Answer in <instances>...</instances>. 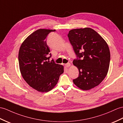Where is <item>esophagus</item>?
<instances>
[{"label": "esophagus", "instance_id": "obj_1", "mask_svg": "<svg viewBox=\"0 0 123 123\" xmlns=\"http://www.w3.org/2000/svg\"><path fill=\"white\" fill-rule=\"evenodd\" d=\"M65 66L66 67H70V64L69 63V62H68V63H67V64H65Z\"/></svg>", "mask_w": 123, "mask_h": 123}]
</instances>
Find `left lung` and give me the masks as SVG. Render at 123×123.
<instances>
[{
	"label": "left lung",
	"mask_w": 123,
	"mask_h": 123,
	"mask_svg": "<svg viewBox=\"0 0 123 123\" xmlns=\"http://www.w3.org/2000/svg\"><path fill=\"white\" fill-rule=\"evenodd\" d=\"M68 37L77 57L73 64L79 72L74 83L83 90L93 88L102 81L108 72V45L96 31L89 28L71 30Z\"/></svg>",
	"instance_id": "1"
}]
</instances>
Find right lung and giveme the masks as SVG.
Listing matches in <instances>:
<instances>
[{
  "label": "right lung",
  "mask_w": 123,
  "mask_h": 123,
  "mask_svg": "<svg viewBox=\"0 0 123 123\" xmlns=\"http://www.w3.org/2000/svg\"><path fill=\"white\" fill-rule=\"evenodd\" d=\"M55 30L39 29L27 37L19 52L21 74L28 85L36 90L47 92L57 83L64 73L62 65L52 61L50 49L46 42L48 34Z\"/></svg>",
  "instance_id": "obj_1"
}]
</instances>
